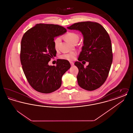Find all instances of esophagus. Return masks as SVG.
<instances>
[{
	"label": "esophagus",
	"mask_w": 133,
	"mask_h": 133,
	"mask_svg": "<svg viewBox=\"0 0 133 133\" xmlns=\"http://www.w3.org/2000/svg\"><path fill=\"white\" fill-rule=\"evenodd\" d=\"M70 64H71V66H73L74 65V63L73 62H70Z\"/></svg>",
	"instance_id": "1"
}]
</instances>
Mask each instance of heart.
I'll use <instances>...</instances> for the list:
<instances>
[{"instance_id": "heart-1", "label": "heart", "mask_w": 133, "mask_h": 133, "mask_svg": "<svg viewBox=\"0 0 133 133\" xmlns=\"http://www.w3.org/2000/svg\"><path fill=\"white\" fill-rule=\"evenodd\" d=\"M65 38L66 40L69 41L70 43L72 44H75V43H77L79 39V36L78 34L74 32H69L65 35ZM61 41V38L60 37H57L55 38L54 40V46L56 49H58L60 43ZM76 53L75 52H70L69 53L64 54L63 55H61L60 58L63 59L67 60L68 61H72L76 57Z\"/></svg>"}]
</instances>
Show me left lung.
Here are the masks:
<instances>
[{
  "label": "left lung",
  "mask_w": 133,
  "mask_h": 133,
  "mask_svg": "<svg viewBox=\"0 0 133 133\" xmlns=\"http://www.w3.org/2000/svg\"><path fill=\"white\" fill-rule=\"evenodd\" d=\"M67 28L82 34L83 46L78 60L89 62L86 68L79 61L74 64L79 70L78 85L88 91L100 88L107 78L113 61L111 41L107 32L99 23L91 21L76 23Z\"/></svg>",
  "instance_id": "1"
}]
</instances>
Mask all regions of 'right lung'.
Returning <instances> with one entry per match:
<instances>
[{
    "label": "right lung",
    "instance_id": "add662e5",
    "mask_svg": "<svg viewBox=\"0 0 133 133\" xmlns=\"http://www.w3.org/2000/svg\"><path fill=\"white\" fill-rule=\"evenodd\" d=\"M67 32L63 27L37 24L27 30L21 42L20 61L26 79L32 87L42 93H50L59 88L62 77L71 67L69 62L60 59L56 66L48 62L56 54L54 38Z\"/></svg>",
    "mask_w": 133,
    "mask_h": 133
}]
</instances>
